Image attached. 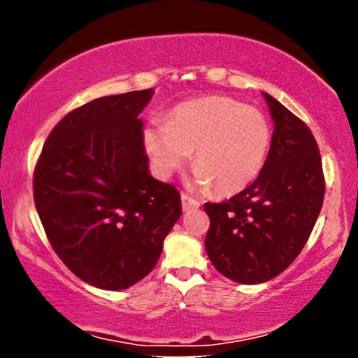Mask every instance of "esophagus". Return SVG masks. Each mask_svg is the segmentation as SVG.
<instances>
[{
	"label": "esophagus",
	"mask_w": 358,
	"mask_h": 358,
	"mask_svg": "<svg viewBox=\"0 0 358 358\" xmlns=\"http://www.w3.org/2000/svg\"><path fill=\"white\" fill-rule=\"evenodd\" d=\"M180 203H182V210L184 212H187V210H192V208H197L199 207V202L195 199L190 197L189 194H182L180 195Z\"/></svg>",
	"instance_id": "obj_1"
}]
</instances>
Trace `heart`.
I'll list each match as a JSON object with an SVG mask.
<instances>
[{"instance_id": "1", "label": "heart", "mask_w": 358, "mask_h": 358, "mask_svg": "<svg viewBox=\"0 0 358 358\" xmlns=\"http://www.w3.org/2000/svg\"><path fill=\"white\" fill-rule=\"evenodd\" d=\"M145 146L159 178L182 168L195 150V182L222 194L248 187L261 173L271 146V127L256 107L224 96L176 106L166 124L145 130Z\"/></svg>"}]
</instances>
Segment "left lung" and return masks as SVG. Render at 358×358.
I'll list each match as a JSON object with an SVG mask.
<instances>
[{
	"label": "left lung",
	"mask_w": 358,
	"mask_h": 358,
	"mask_svg": "<svg viewBox=\"0 0 358 358\" xmlns=\"http://www.w3.org/2000/svg\"><path fill=\"white\" fill-rule=\"evenodd\" d=\"M273 119L271 150L257 179L220 203L210 218L205 249L215 268L238 283H261L295 261L324 200L321 155L310 127L264 92Z\"/></svg>",
	"instance_id": "1"
}]
</instances>
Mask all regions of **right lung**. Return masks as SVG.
I'll return each mask as SVG.
<instances>
[{
	"label": "right lung",
	"mask_w": 358,
	"mask_h": 358,
	"mask_svg": "<svg viewBox=\"0 0 358 358\" xmlns=\"http://www.w3.org/2000/svg\"><path fill=\"white\" fill-rule=\"evenodd\" d=\"M151 96L97 97L68 112L34 169V202L53 251L104 290L148 275L182 213L179 190L148 173L138 115Z\"/></svg>",
	"instance_id": "1"
}]
</instances>
